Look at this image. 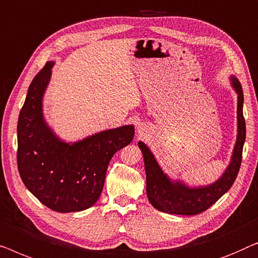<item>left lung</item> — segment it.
Segmentation results:
<instances>
[{
  "instance_id": "8db88e82",
  "label": "left lung",
  "mask_w": 258,
  "mask_h": 258,
  "mask_svg": "<svg viewBox=\"0 0 258 258\" xmlns=\"http://www.w3.org/2000/svg\"><path fill=\"white\" fill-rule=\"evenodd\" d=\"M231 82L238 94L237 141L229 167L224 172L223 176L212 186L195 189V188H187L180 182H170L157 164L148 147L144 143H139V147L144 155L145 169H146L147 197L154 208L164 213L177 214V215H198L212 207L233 186L242 162L243 145L245 140V120L243 117L242 85L234 77L231 78Z\"/></svg>"
}]
</instances>
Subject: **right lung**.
I'll list each match as a JSON object with an SVG mask.
<instances>
[{
	"label": "right lung",
	"mask_w": 258,
	"mask_h": 258,
	"mask_svg": "<svg viewBox=\"0 0 258 258\" xmlns=\"http://www.w3.org/2000/svg\"><path fill=\"white\" fill-rule=\"evenodd\" d=\"M53 63L35 76L17 122V167L32 195L58 213L81 212L99 199L115 152L133 140V126L108 130L69 145L44 124L42 97Z\"/></svg>",
	"instance_id": "obj_1"
}]
</instances>
